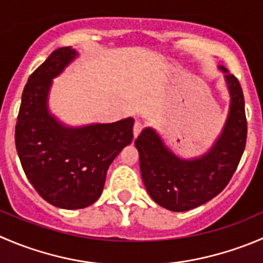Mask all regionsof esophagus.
<instances>
[{
	"label": "esophagus",
	"instance_id": "esophagus-1",
	"mask_svg": "<svg viewBox=\"0 0 263 263\" xmlns=\"http://www.w3.org/2000/svg\"><path fill=\"white\" fill-rule=\"evenodd\" d=\"M142 128H144V124H142L141 122H139V121L135 122V124H134V136L135 137L139 136L140 132L142 131Z\"/></svg>",
	"mask_w": 263,
	"mask_h": 263
}]
</instances>
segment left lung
Segmentation results:
<instances>
[{"instance_id": "8db88e82", "label": "left lung", "mask_w": 263, "mask_h": 263, "mask_svg": "<svg viewBox=\"0 0 263 263\" xmlns=\"http://www.w3.org/2000/svg\"><path fill=\"white\" fill-rule=\"evenodd\" d=\"M226 73L230 110L220 137L211 150L194 159H181L164 145L153 128L135 140L140 170L147 193L157 204L185 212L204 204L221 193L238 168L247 142L244 95L238 78Z\"/></svg>"}]
</instances>
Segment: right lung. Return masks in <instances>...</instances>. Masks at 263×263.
<instances>
[{
  "label": "right lung",
  "instance_id": "1",
  "mask_svg": "<svg viewBox=\"0 0 263 263\" xmlns=\"http://www.w3.org/2000/svg\"><path fill=\"white\" fill-rule=\"evenodd\" d=\"M76 56L72 47L58 48L30 74L15 126L28 180L46 202L64 210L86 208L100 198L109 165L134 139V118L73 128L48 113L52 78Z\"/></svg>",
  "mask_w": 263,
  "mask_h": 263
}]
</instances>
